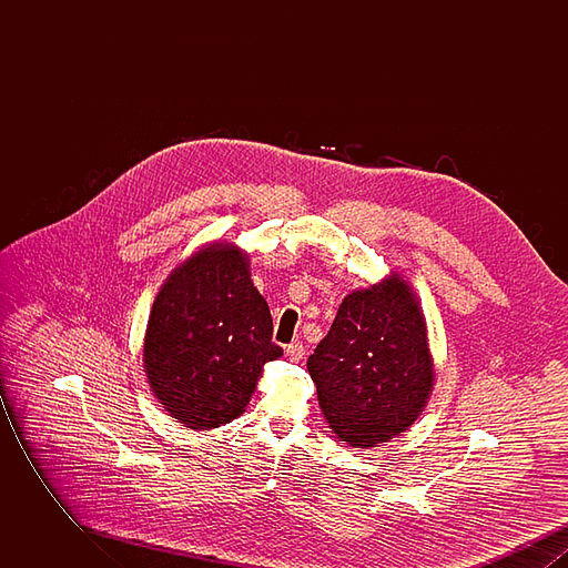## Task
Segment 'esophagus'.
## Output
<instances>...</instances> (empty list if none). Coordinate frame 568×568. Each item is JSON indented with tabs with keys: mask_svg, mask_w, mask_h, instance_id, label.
<instances>
[{
	"mask_svg": "<svg viewBox=\"0 0 568 568\" xmlns=\"http://www.w3.org/2000/svg\"><path fill=\"white\" fill-rule=\"evenodd\" d=\"M285 355H287V359H290V362H300V359H302V355H304V347H302V343H292V345H287V347H285Z\"/></svg>",
	"mask_w": 568,
	"mask_h": 568,
	"instance_id": "esophagus-1",
	"label": "esophagus"
}]
</instances>
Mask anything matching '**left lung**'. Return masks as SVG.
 <instances>
[{
    "mask_svg": "<svg viewBox=\"0 0 568 568\" xmlns=\"http://www.w3.org/2000/svg\"><path fill=\"white\" fill-rule=\"evenodd\" d=\"M332 433L355 449L405 433L433 394L426 317L405 278L392 272L355 290L306 362Z\"/></svg>",
    "mask_w": 568,
    "mask_h": 568,
    "instance_id": "8db88e82",
    "label": "left lung"
}]
</instances>
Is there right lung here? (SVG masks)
Segmentation results:
<instances>
[{
	"instance_id": "obj_1",
	"label": "right lung",
	"mask_w": 568,
	"mask_h": 568,
	"mask_svg": "<svg viewBox=\"0 0 568 568\" xmlns=\"http://www.w3.org/2000/svg\"><path fill=\"white\" fill-rule=\"evenodd\" d=\"M272 343L268 302L251 281L248 255L213 243L165 278L144 334V373L163 410L191 430L241 417Z\"/></svg>"
}]
</instances>
